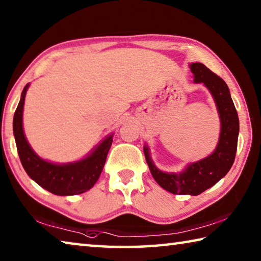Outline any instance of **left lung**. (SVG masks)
<instances>
[{
	"label": "left lung",
	"mask_w": 261,
	"mask_h": 261,
	"mask_svg": "<svg viewBox=\"0 0 261 261\" xmlns=\"http://www.w3.org/2000/svg\"><path fill=\"white\" fill-rule=\"evenodd\" d=\"M190 69L194 83L204 84L214 99L221 123L218 145L208 156L189 163L179 173H166L159 169L152 161L147 145L144 146V154L149 171L162 189L174 194L198 196L230 170L236 155L240 121L226 82L202 63H191Z\"/></svg>",
	"instance_id": "8db88e82"
}]
</instances>
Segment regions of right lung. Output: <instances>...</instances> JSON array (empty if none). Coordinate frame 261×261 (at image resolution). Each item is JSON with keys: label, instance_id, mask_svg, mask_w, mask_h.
<instances>
[{"label": "right lung", "instance_id": "1", "mask_svg": "<svg viewBox=\"0 0 261 261\" xmlns=\"http://www.w3.org/2000/svg\"><path fill=\"white\" fill-rule=\"evenodd\" d=\"M30 84H26L14 115V136L21 165L28 175L41 188L57 196H74L94 187L107 159L113 143V134L101 140L85 158L68 163L47 161L35 153L26 139L23 129L25 95Z\"/></svg>", "mask_w": 261, "mask_h": 261}]
</instances>
